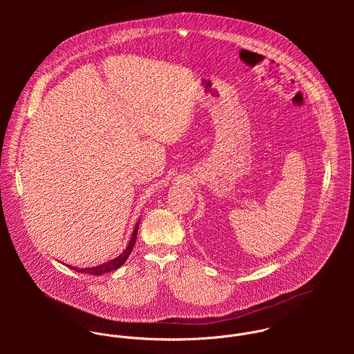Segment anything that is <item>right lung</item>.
<instances>
[{
    "label": "right lung",
    "mask_w": 354,
    "mask_h": 354,
    "mask_svg": "<svg viewBox=\"0 0 354 354\" xmlns=\"http://www.w3.org/2000/svg\"><path fill=\"white\" fill-rule=\"evenodd\" d=\"M139 223H140V219H139V221L136 222V225H135L132 237H131V240H129L127 248H125L122 252L120 253L117 257H114V259H111V260H109V261H106V263H103V264H98V266H95V267H88V268H87V267L79 268V267H73V266H72V267L68 266V267H71L72 270H75V271H77V272H80V274H88V275H103V274H106V272H110V271L117 270L118 267H121V266L127 261V259L129 257V253L132 252V250H133V247H135L136 236H138V230H139Z\"/></svg>",
    "instance_id": "1"
}]
</instances>
